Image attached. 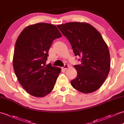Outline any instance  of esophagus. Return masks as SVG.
Here are the masks:
<instances>
[{
  "mask_svg": "<svg viewBox=\"0 0 124 124\" xmlns=\"http://www.w3.org/2000/svg\"><path fill=\"white\" fill-rule=\"evenodd\" d=\"M68 68H69V65H68V64H64V67H63V69H64V70H65V69H67Z\"/></svg>",
  "mask_w": 124,
  "mask_h": 124,
  "instance_id": "esophagus-1",
  "label": "esophagus"
}]
</instances>
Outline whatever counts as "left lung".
I'll return each mask as SVG.
<instances>
[{
	"label": "left lung",
	"mask_w": 124,
	"mask_h": 124,
	"mask_svg": "<svg viewBox=\"0 0 124 124\" xmlns=\"http://www.w3.org/2000/svg\"><path fill=\"white\" fill-rule=\"evenodd\" d=\"M57 27L69 41L75 56L81 57L80 64L74 65L77 76L71 81L72 86L83 93L97 90L110 68L109 51L101 34L87 23L69 22Z\"/></svg>",
	"instance_id": "1"
}]
</instances>
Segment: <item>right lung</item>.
Listing matches in <instances>:
<instances>
[{"instance_id": "add662e5", "label": "right lung", "mask_w": 124, "mask_h": 124, "mask_svg": "<svg viewBox=\"0 0 124 124\" xmlns=\"http://www.w3.org/2000/svg\"><path fill=\"white\" fill-rule=\"evenodd\" d=\"M61 36L56 26L39 23L25 28L18 37L13 68L20 84L31 95L42 97L53 89L61 69L46 61L53 41Z\"/></svg>"}]
</instances>
